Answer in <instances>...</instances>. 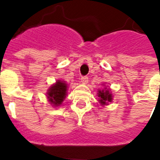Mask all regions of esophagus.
<instances>
[{"label": "esophagus", "mask_w": 160, "mask_h": 160, "mask_svg": "<svg viewBox=\"0 0 160 160\" xmlns=\"http://www.w3.org/2000/svg\"><path fill=\"white\" fill-rule=\"evenodd\" d=\"M81 83L82 84H87L88 83V77L87 76H82L81 77Z\"/></svg>", "instance_id": "esophagus-1"}]
</instances>
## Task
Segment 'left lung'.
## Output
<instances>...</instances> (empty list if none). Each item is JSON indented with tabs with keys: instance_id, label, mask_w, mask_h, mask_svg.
<instances>
[{
	"instance_id": "left-lung-1",
	"label": "left lung",
	"mask_w": 160,
	"mask_h": 160,
	"mask_svg": "<svg viewBox=\"0 0 160 160\" xmlns=\"http://www.w3.org/2000/svg\"><path fill=\"white\" fill-rule=\"evenodd\" d=\"M98 96L100 98V102L102 104V105H106L107 102H110L112 100V95L111 94H109V90H100L99 91V94H98Z\"/></svg>"
}]
</instances>
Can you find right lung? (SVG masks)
I'll use <instances>...</instances> for the list:
<instances>
[{
    "instance_id": "obj_1",
    "label": "right lung",
    "mask_w": 160,
    "mask_h": 160,
    "mask_svg": "<svg viewBox=\"0 0 160 160\" xmlns=\"http://www.w3.org/2000/svg\"><path fill=\"white\" fill-rule=\"evenodd\" d=\"M66 90H67V85L64 81L58 80L50 88L47 95H48L49 101L53 104L55 106L61 105V103L65 98L66 95Z\"/></svg>"
}]
</instances>
